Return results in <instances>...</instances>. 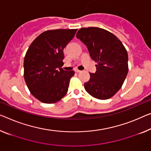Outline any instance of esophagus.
<instances>
[{"label":"esophagus","instance_id":"esophagus-1","mask_svg":"<svg viewBox=\"0 0 151 151\" xmlns=\"http://www.w3.org/2000/svg\"><path fill=\"white\" fill-rule=\"evenodd\" d=\"M74 71H76V72H77V73H80V72H81V71H82L79 70V69H75V70H74Z\"/></svg>","mask_w":151,"mask_h":151}]
</instances>
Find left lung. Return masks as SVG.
<instances>
[{
  "label": "left lung",
  "mask_w": 151,
  "mask_h": 151,
  "mask_svg": "<svg viewBox=\"0 0 151 151\" xmlns=\"http://www.w3.org/2000/svg\"><path fill=\"white\" fill-rule=\"evenodd\" d=\"M76 37L97 63L96 72L90 73V80L84 83L85 90L96 99H110L121 88L128 72L126 48L114 34L99 27L81 28Z\"/></svg>",
  "instance_id": "left-lung-1"
}]
</instances>
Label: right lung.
<instances>
[{"label": "right lung", "mask_w": 151, "mask_h": 151, "mask_svg": "<svg viewBox=\"0 0 151 151\" xmlns=\"http://www.w3.org/2000/svg\"><path fill=\"white\" fill-rule=\"evenodd\" d=\"M77 29L48 30L40 34L27 50L24 58V79L33 96L44 103H54L68 90L73 71H65L63 49Z\"/></svg>", "instance_id": "obj_1"}]
</instances>
